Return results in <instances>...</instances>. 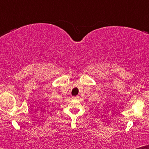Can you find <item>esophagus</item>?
<instances>
[{
	"instance_id": "34e87169",
	"label": "esophagus",
	"mask_w": 149,
	"mask_h": 149,
	"mask_svg": "<svg viewBox=\"0 0 149 149\" xmlns=\"http://www.w3.org/2000/svg\"><path fill=\"white\" fill-rule=\"evenodd\" d=\"M78 96H73V97H72V99H78Z\"/></svg>"
}]
</instances>
